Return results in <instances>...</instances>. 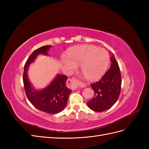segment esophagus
I'll list each match as a JSON object with an SVG mask.
<instances>
[{"label": "esophagus", "instance_id": "1", "mask_svg": "<svg viewBox=\"0 0 149 149\" xmlns=\"http://www.w3.org/2000/svg\"><path fill=\"white\" fill-rule=\"evenodd\" d=\"M68 84L69 85V86L72 88L73 89H77L78 87L81 86V87H85L86 84L80 83L79 81L74 78H70L68 79Z\"/></svg>", "mask_w": 149, "mask_h": 149}]
</instances>
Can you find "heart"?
<instances>
[{"label": "heart", "mask_w": 149, "mask_h": 149, "mask_svg": "<svg viewBox=\"0 0 149 149\" xmlns=\"http://www.w3.org/2000/svg\"><path fill=\"white\" fill-rule=\"evenodd\" d=\"M61 61L70 71L76 69V66H80L86 78L93 81L100 78L105 73L109 57L104 49L84 45L71 48L68 56H61Z\"/></svg>", "instance_id": "1"}]
</instances>
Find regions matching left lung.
I'll use <instances>...</instances> for the list:
<instances>
[{
	"label": "left lung",
	"mask_w": 149,
	"mask_h": 149,
	"mask_svg": "<svg viewBox=\"0 0 149 149\" xmlns=\"http://www.w3.org/2000/svg\"><path fill=\"white\" fill-rule=\"evenodd\" d=\"M109 70L99 81L91 84L94 96L87 102L94 111L102 112L111 107L118 100L121 89V75L119 65L114 55L111 57Z\"/></svg>",
	"instance_id": "obj_1"
}]
</instances>
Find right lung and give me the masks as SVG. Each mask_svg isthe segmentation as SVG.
I'll return each mask as SVG.
<instances>
[{
  "mask_svg": "<svg viewBox=\"0 0 149 149\" xmlns=\"http://www.w3.org/2000/svg\"><path fill=\"white\" fill-rule=\"evenodd\" d=\"M52 47H42L31 54L24 66L23 81L26 97L35 107L46 113L57 114L65 109L71 93V89L66 87L67 76L58 74L48 86L38 91L33 88L27 74L29 65L34 61L36 57L40 54L48 55V51Z\"/></svg>",
  "mask_w": 149,
  "mask_h": 149,
  "instance_id": "1",
  "label": "right lung"
}]
</instances>
